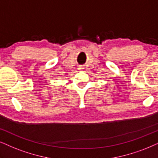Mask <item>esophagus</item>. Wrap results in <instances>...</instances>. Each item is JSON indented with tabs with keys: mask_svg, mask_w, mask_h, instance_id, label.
<instances>
[{
	"mask_svg": "<svg viewBox=\"0 0 158 158\" xmlns=\"http://www.w3.org/2000/svg\"><path fill=\"white\" fill-rule=\"evenodd\" d=\"M79 69V70H82L83 69H82V68H81V67H79V69Z\"/></svg>",
	"mask_w": 158,
	"mask_h": 158,
	"instance_id": "1",
	"label": "esophagus"
}]
</instances>
